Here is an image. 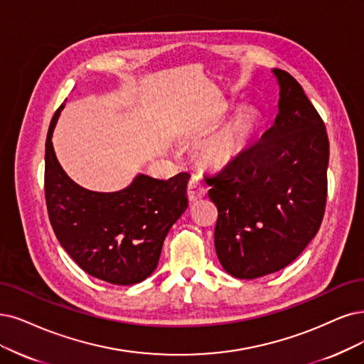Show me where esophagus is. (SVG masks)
Returning <instances> with one entry per match:
<instances>
[{
    "label": "esophagus",
    "instance_id": "esophagus-1",
    "mask_svg": "<svg viewBox=\"0 0 364 364\" xmlns=\"http://www.w3.org/2000/svg\"><path fill=\"white\" fill-rule=\"evenodd\" d=\"M207 193V189L204 183L200 181L198 177H193L191 181H189V186H187V198H189L191 200H198L200 198H204Z\"/></svg>",
    "mask_w": 364,
    "mask_h": 364
}]
</instances>
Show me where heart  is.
Masks as SVG:
<instances>
[{
	"label": "heart",
	"mask_w": 364,
	"mask_h": 364,
	"mask_svg": "<svg viewBox=\"0 0 364 364\" xmlns=\"http://www.w3.org/2000/svg\"><path fill=\"white\" fill-rule=\"evenodd\" d=\"M259 127L261 117L257 111L247 109L238 114L230 126L205 144L204 161L213 168H225L232 164L257 136Z\"/></svg>",
	"instance_id": "b5f03b06"
}]
</instances>
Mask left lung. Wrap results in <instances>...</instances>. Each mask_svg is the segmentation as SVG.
Returning <instances> with one entry per match:
<instances>
[{"label":"left lung","mask_w":364,"mask_h":364,"mask_svg":"<svg viewBox=\"0 0 364 364\" xmlns=\"http://www.w3.org/2000/svg\"><path fill=\"white\" fill-rule=\"evenodd\" d=\"M279 114L261 139L205 178L219 216L214 246L226 273L257 279L289 265L316 235L327 203L326 124L301 85L273 69Z\"/></svg>","instance_id":"8db88e82"}]
</instances>
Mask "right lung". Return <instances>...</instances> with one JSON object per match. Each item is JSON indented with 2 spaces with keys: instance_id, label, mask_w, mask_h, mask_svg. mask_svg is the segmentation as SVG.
Returning a JSON list of instances; mask_svg holds the SVG:
<instances>
[{
  "instance_id": "add662e5",
  "label": "right lung",
  "mask_w": 364,
  "mask_h": 364,
  "mask_svg": "<svg viewBox=\"0 0 364 364\" xmlns=\"http://www.w3.org/2000/svg\"><path fill=\"white\" fill-rule=\"evenodd\" d=\"M63 107L52 117L45 153V196L52 230L90 276L114 285L139 284L156 270L166 234L187 208L191 175L180 172L165 181L139 173L118 192L84 189L64 172L52 146Z\"/></svg>"
}]
</instances>
